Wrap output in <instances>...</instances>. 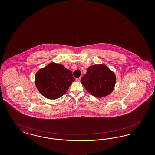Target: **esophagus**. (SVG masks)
Instances as JSON below:
<instances>
[{
	"instance_id": "1",
	"label": "esophagus",
	"mask_w": 155,
	"mask_h": 155,
	"mask_svg": "<svg viewBox=\"0 0 155 155\" xmlns=\"http://www.w3.org/2000/svg\"><path fill=\"white\" fill-rule=\"evenodd\" d=\"M81 77H80V78H77L76 81H78V82H80V81H81Z\"/></svg>"
}]
</instances>
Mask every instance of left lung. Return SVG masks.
Returning a JSON list of instances; mask_svg holds the SVG:
<instances>
[{
	"instance_id": "obj_1",
	"label": "left lung",
	"mask_w": 155,
	"mask_h": 155,
	"mask_svg": "<svg viewBox=\"0 0 155 155\" xmlns=\"http://www.w3.org/2000/svg\"><path fill=\"white\" fill-rule=\"evenodd\" d=\"M81 83L90 94L101 98L110 94L115 86L116 77L107 66H90L81 78Z\"/></svg>"
}]
</instances>
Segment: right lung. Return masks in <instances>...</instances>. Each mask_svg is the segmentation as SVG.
<instances>
[{"label": "right lung", "mask_w": 155, "mask_h": 155, "mask_svg": "<svg viewBox=\"0 0 155 155\" xmlns=\"http://www.w3.org/2000/svg\"><path fill=\"white\" fill-rule=\"evenodd\" d=\"M74 80L71 71L62 65L52 62L38 71L35 84L43 96L55 99L65 94Z\"/></svg>", "instance_id": "obj_1"}]
</instances>
